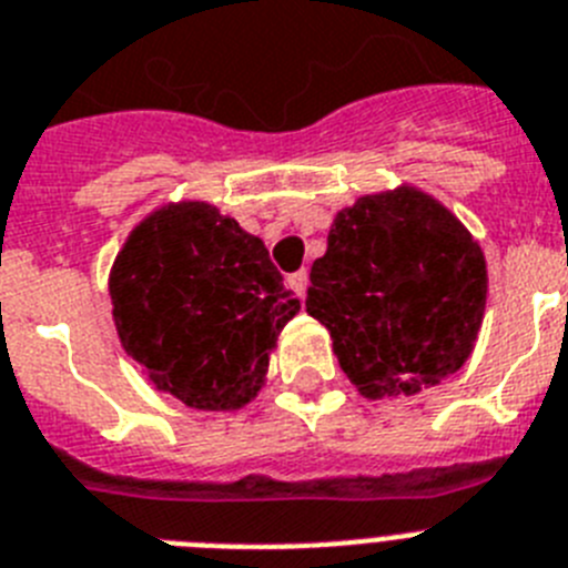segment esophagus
Wrapping results in <instances>:
<instances>
[{"mask_svg": "<svg viewBox=\"0 0 568 568\" xmlns=\"http://www.w3.org/2000/svg\"><path fill=\"white\" fill-rule=\"evenodd\" d=\"M288 285H291V291H294V294L303 300L305 288H308V271H294V274L288 277Z\"/></svg>", "mask_w": 568, "mask_h": 568, "instance_id": "1", "label": "esophagus"}]
</instances>
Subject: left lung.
I'll list each match as a JSON object with an SVG mask.
<instances>
[{
    "instance_id": "left-lung-1",
    "label": "left lung",
    "mask_w": 568,
    "mask_h": 568,
    "mask_svg": "<svg viewBox=\"0 0 568 568\" xmlns=\"http://www.w3.org/2000/svg\"><path fill=\"white\" fill-rule=\"evenodd\" d=\"M486 256L443 202L414 185L337 211L305 312L368 400L414 397L463 368L486 312Z\"/></svg>"
}]
</instances>
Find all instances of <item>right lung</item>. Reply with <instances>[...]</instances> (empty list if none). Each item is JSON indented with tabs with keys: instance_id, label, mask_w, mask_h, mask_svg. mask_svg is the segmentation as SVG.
Segmentation results:
<instances>
[{
	"instance_id": "add662e5",
	"label": "right lung",
	"mask_w": 568,
	"mask_h": 568,
	"mask_svg": "<svg viewBox=\"0 0 568 568\" xmlns=\"http://www.w3.org/2000/svg\"><path fill=\"white\" fill-rule=\"evenodd\" d=\"M108 294L128 357L200 412L248 406L300 312L263 240L202 200L151 211L113 260Z\"/></svg>"
}]
</instances>
